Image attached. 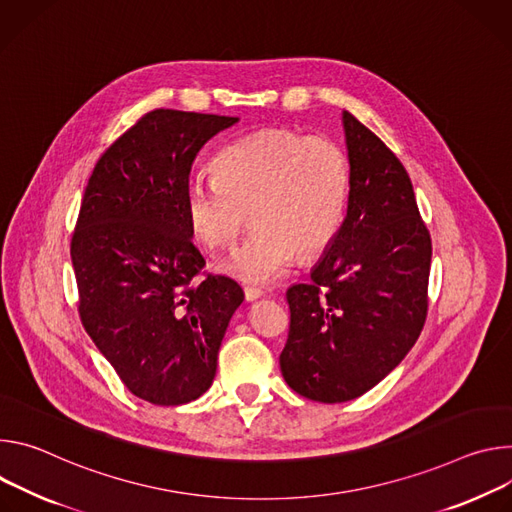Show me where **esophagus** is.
I'll return each instance as SVG.
<instances>
[{
	"label": "esophagus",
	"mask_w": 512,
	"mask_h": 512,
	"mask_svg": "<svg viewBox=\"0 0 512 512\" xmlns=\"http://www.w3.org/2000/svg\"><path fill=\"white\" fill-rule=\"evenodd\" d=\"M262 295H264V291L258 289V287H244V297H246V301H256V299H260Z\"/></svg>",
	"instance_id": "34e87169"
}]
</instances>
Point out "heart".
<instances>
[{
    "label": "heart",
    "mask_w": 512,
    "mask_h": 512,
    "mask_svg": "<svg viewBox=\"0 0 512 512\" xmlns=\"http://www.w3.org/2000/svg\"><path fill=\"white\" fill-rule=\"evenodd\" d=\"M215 179H191L183 205L195 238L211 250L230 246L250 211L254 232L221 270L254 285L285 274L299 254H323L344 223L350 162L335 140L272 128L225 146Z\"/></svg>",
    "instance_id": "obj_1"
}]
</instances>
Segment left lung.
I'll use <instances>...</instances> for the list:
<instances>
[{
	"mask_svg": "<svg viewBox=\"0 0 512 512\" xmlns=\"http://www.w3.org/2000/svg\"><path fill=\"white\" fill-rule=\"evenodd\" d=\"M348 215L309 282L287 291L291 327L280 370L317 403L376 386L427 319L431 236L403 162L350 111Z\"/></svg>",
	"mask_w": 512,
	"mask_h": 512,
	"instance_id": "obj_1",
	"label": "left lung"
}]
</instances>
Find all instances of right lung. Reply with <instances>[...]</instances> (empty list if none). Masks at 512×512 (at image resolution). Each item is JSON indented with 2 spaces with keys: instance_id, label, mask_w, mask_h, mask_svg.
I'll list each match as a JSON object with an SVG mask.
<instances>
[{
  "instance_id": "1",
  "label": "right lung",
  "mask_w": 512,
  "mask_h": 512,
  "mask_svg": "<svg viewBox=\"0 0 512 512\" xmlns=\"http://www.w3.org/2000/svg\"><path fill=\"white\" fill-rule=\"evenodd\" d=\"M238 118L152 109L97 160L71 238L79 317L138 399L175 407L211 386L244 293L203 272L183 193L203 144Z\"/></svg>"
}]
</instances>
